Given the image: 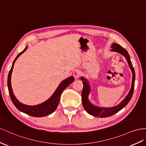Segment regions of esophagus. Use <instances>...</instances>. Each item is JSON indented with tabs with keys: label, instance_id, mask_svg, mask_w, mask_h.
Here are the masks:
<instances>
[{
	"label": "esophagus",
	"instance_id": "34e87169",
	"mask_svg": "<svg viewBox=\"0 0 146 146\" xmlns=\"http://www.w3.org/2000/svg\"><path fill=\"white\" fill-rule=\"evenodd\" d=\"M73 76L76 78V79H78L81 76V72L79 70H76L73 73Z\"/></svg>",
	"mask_w": 146,
	"mask_h": 146
}]
</instances>
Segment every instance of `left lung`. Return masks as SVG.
I'll list each match as a JSON object with an SVG mask.
<instances>
[{"label":"left lung","mask_w":146,"mask_h":146,"mask_svg":"<svg viewBox=\"0 0 146 146\" xmlns=\"http://www.w3.org/2000/svg\"><path fill=\"white\" fill-rule=\"evenodd\" d=\"M111 47V51L117 52V53L120 54L123 56H124L126 60V61L128 62V65L131 70L133 74L131 86L130 90L128 92V94H127L125 98V99H123L121 100V102L119 104H118L117 106L111 107H99L94 105V104L91 103L90 100H89V96L90 94V92L91 91L90 84H89V81L86 78L83 76L81 77V80L83 81V91H82L81 96L82 104H83L84 109L89 114L100 118H106L110 117V116L117 113L118 111L121 110L123 108H124L127 104H128V103L129 102L130 99H131V97L133 94L134 81H135V72H134L131 62V59L128 52H127V50L125 49L124 48H123L121 46H119V44L117 43H112Z\"/></svg>","instance_id":"obj_1"}]
</instances>
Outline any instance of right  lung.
<instances>
[{
  "mask_svg": "<svg viewBox=\"0 0 146 146\" xmlns=\"http://www.w3.org/2000/svg\"><path fill=\"white\" fill-rule=\"evenodd\" d=\"M27 48L28 46L26 47L25 49L21 52H20V53L17 56L15 59L14 60L12 68H11L9 73L8 80H7V86H8L9 92L11 100H12L14 106L17 108L18 110H19L21 112H23V113L32 116V117H42L51 114L56 110L59 104L60 98V96L63 91L64 90L69 84L73 83L74 80V78L73 76H72L68 78H66V79L64 80H63L61 83H60L57 88L56 89V90L54 92V94H52L47 100H46V101L42 103L37 104V105L35 106H28L25 105L24 104H22L16 98V97L13 94L12 84H11V76H12V73L13 69L15 62H16L17 58L19 57L23 52L27 50Z\"/></svg>",
  "mask_w": 146,
  "mask_h": 146,
  "instance_id": "obj_1",
  "label": "right lung"
}]
</instances>
